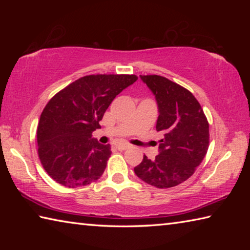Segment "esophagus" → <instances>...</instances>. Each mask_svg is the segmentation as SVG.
<instances>
[{"instance_id": "obj_1", "label": "esophagus", "mask_w": 250, "mask_h": 250, "mask_svg": "<svg viewBox=\"0 0 250 250\" xmlns=\"http://www.w3.org/2000/svg\"><path fill=\"white\" fill-rule=\"evenodd\" d=\"M116 147H117V150H119V151H125L126 149H129L130 146L126 145V143H118V145H116Z\"/></svg>"}]
</instances>
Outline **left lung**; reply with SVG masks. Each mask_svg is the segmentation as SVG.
Listing matches in <instances>:
<instances>
[{
    "mask_svg": "<svg viewBox=\"0 0 250 250\" xmlns=\"http://www.w3.org/2000/svg\"><path fill=\"white\" fill-rule=\"evenodd\" d=\"M159 105L156 131H162L160 154L153 161L143 156L134 167L142 181L168 188L191 177L205 158L209 146V125L191 91L159 75H141Z\"/></svg>",
    "mask_w": 250,
    "mask_h": 250,
    "instance_id": "left-lung-1",
    "label": "left lung"
}]
</instances>
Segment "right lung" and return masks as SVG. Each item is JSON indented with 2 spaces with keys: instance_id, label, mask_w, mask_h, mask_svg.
<instances>
[{
  "instance_id": "right-lung-1",
  "label": "right lung",
  "mask_w": 250,
  "mask_h": 250,
  "mask_svg": "<svg viewBox=\"0 0 250 250\" xmlns=\"http://www.w3.org/2000/svg\"><path fill=\"white\" fill-rule=\"evenodd\" d=\"M137 79L135 75L83 76L48 101L37 126V152L54 181L75 188L103 175L111 146L100 145L92 132L116 96Z\"/></svg>"
}]
</instances>
